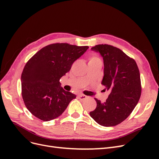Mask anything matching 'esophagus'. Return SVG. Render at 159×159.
<instances>
[{
	"mask_svg": "<svg viewBox=\"0 0 159 159\" xmlns=\"http://www.w3.org/2000/svg\"><path fill=\"white\" fill-rule=\"evenodd\" d=\"M78 98L80 99V100H84V99H86L88 98V97L85 95H82V94H80V95H78Z\"/></svg>",
	"mask_w": 159,
	"mask_h": 159,
	"instance_id": "1",
	"label": "esophagus"
}]
</instances>
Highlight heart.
<instances>
[{
  "label": "heart",
  "instance_id": "b5f03b06",
  "mask_svg": "<svg viewBox=\"0 0 159 159\" xmlns=\"http://www.w3.org/2000/svg\"><path fill=\"white\" fill-rule=\"evenodd\" d=\"M96 61H102L99 59V57L96 56H91L89 58V63L90 62H96Z\"/></svg>",
  "mask_w": 159,
  "mask_h": 159
}]
</instances>
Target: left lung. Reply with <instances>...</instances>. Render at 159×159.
Returning <instances> with one entry per match:
<instances>
[{"label": "left lung", "mask_w": 159, "mask_h": 159, "mask_svg": "<svg viewBox=\"0 0 159 159\" xmlns=\"http://www.w3.org/2000/svg\"><path fill=\"white\" fill-rule=\"evenodd\" d=\"M91 50L103 57L102 84L110 93L103 103L95 98L97 107L89 115L100 125L115 126L129 117L140 99L141 85L138 66L133 58L113 46L99 44Z\"/></svg>", "instance_id": "8db88e82"}]
</instances>
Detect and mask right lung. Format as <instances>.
<instances>
[{"label":"right lung","instance_id":"obj_1","mask_svg":"<svg viewBox=\"0 0 159 159\" xmlns=\"http://www.w3.org/2000/svg\"><path fill=\"white\" fill-rule=\"evenodd\" d=\"M88 48L56 43L42 48L28 61L21 75L22 95L33 115L48 121L63 113L76 96L61 88L60 80Z\"/></svg>","mask_w":159,"mask_h":159}]
</instances>
